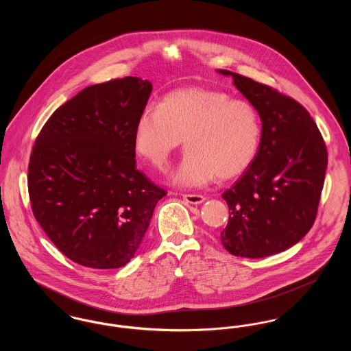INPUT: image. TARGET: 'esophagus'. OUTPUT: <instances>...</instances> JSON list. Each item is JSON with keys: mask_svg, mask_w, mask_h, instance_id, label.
<instances>
[{"mask_svg": "<svg viewBox=\"0 0 351 351\" xmlns=\"http://www.w3.org/2000/svg\"><path fill=\"white\" fill-rule=\"evenodd\" d=\"M183 199L185 200V202H188V204H195V205H197V204H201V202H204L205 201V197L202 196V195H183Z\"/></svg>", "mask_w": 351, "mask_h": 351, "instance_id": "esophagus-1", "label": "esophagus"}]
</instances>
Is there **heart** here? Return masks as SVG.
Here are the masks:
<instances>
[{
    "label": "heart",
    "instance_id": "obj_1",
    "mask_svg": "<svg viewBox=\"0 0 351 351\" xmlns=\"http://www.w3.org/2000/svg\"><path fill=\"white\" fill-rule=\"evenodd\" d=\"M183 160L172 173L182 186H201L217 175L228 180L250 166L261 142V122L250 102L209 88H183L147 106L135 123L134 146L162 168L183 143Z\"/></svg>",
    "mask_w": 351,
    "mask_h": 351
}]
</instances>
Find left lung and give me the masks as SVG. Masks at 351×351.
<instances>
[{
  "label": "left lung",
  "instance_id": "1",
  "mask_svg": "<svg viewBox=\"0 0 351 351\" xmlns=\"http://www.w3.org/2000/svg\"><path fill=\"white\" fill-rule=\"evenodd\" d=\"M217 71L233 77L262 121L252 163L222 195L229 222L221 242L235 256L265 258L289 249L313 226L328 166L326 146L298 101L250 77Z\"/></svg>",
  "mask_w": 351,
  "mask_h": 351
}]
</instances>
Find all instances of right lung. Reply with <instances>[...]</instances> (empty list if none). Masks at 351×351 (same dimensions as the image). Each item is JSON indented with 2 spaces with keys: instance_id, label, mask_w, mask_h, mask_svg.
<instances>
[{
  "instance_id": "1",
  "label": "right lung",
  "mask_w": 351,
  "mask_h": 351,
  "mask_svg": "<svg viewBox=\"0 0 351 351\" xmlns=\"http://www.w3.org/2000/svg\"><path fill=\"white\" fill-rule=\"evenodd\" d=\"M151 90L133 76L86 86L35 139L27 173L34 217L84 267L129 263L166 196L135 163V123Z\"/></svg>"
}]
</instances>
